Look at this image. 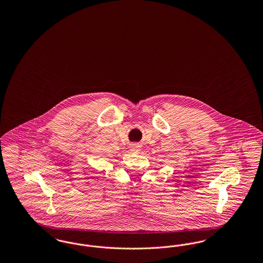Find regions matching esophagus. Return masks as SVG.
<instances>
[{
    "label": "esophagus",
    "instance_id": "34e87169",
    "mask_svg": "<svg viewBox=\"0 0 263 263\" xmlns=\"http://www.w3.org/2000/svg\"><path fill=\"white\" fill-rule=\"evenodd\" d=\"M130 150H131V152H133V153H138V152H140V150H141V146L139 144H136V143L131 144Z\"/></svg>",
    "mask_w": 263,
    "mask_h": 263
}]
</instances>
